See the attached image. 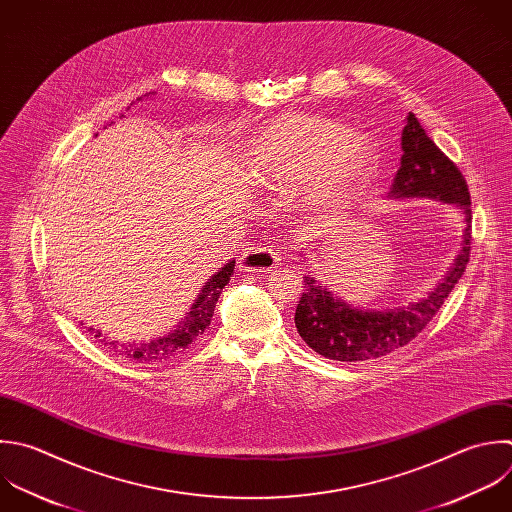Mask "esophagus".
Masks as SVG:
<instances>
[{
	"mask_svg": "<svg viewBox=\"0 0 512 512\" xmlns=\"http://www.w3.org/2000/svg\"><path fill=\"white\" fill-rule=\"evenodd\" d=\"M280 252L268 246H250L240 258V268L246 272H270L278 266Z\"/></svg>",
	"mask_w": 512,
	"mask_h": 512,
	"instance_id": "1",
	"label": "esophagus"
}]
</instances>
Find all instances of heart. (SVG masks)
Returning <instances> with one entry per match:
<instances>
[{
	"label": "heart",
	"instance_id": "1",
	"mask_svg": "<svg viewBox=\"0 0 512 512\" xmlns=\"http://www.w3.org/2000/svg\"><path fill=\"white\" fill-rule=\"evenodd\" d=\"M246 176L266 188H284L308 176L314 202L342 198L370 170L372 156L358 138H348L340 122L288 114L272 120L252 138L246 154Z\"/></svg>",
	"mask_w": 512,
	"mask_h": 512
}]
</instances>
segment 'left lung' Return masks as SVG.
<instances>
[{
  "instance_id": "left-lung-1",
  "label": "left lung",
  "mask_w": 512,
  "mask_h": 512,
  "mask_svg": "<svg viewBox=\"0 0 512 512\" xmlns=\"http://www.w3.org/2000/svg\"><path fill=\"white\" fill-rule=\"evenodd\" d=\"M400 168L390 186L392 198H438L464 214V246L448 276L424 300L388 312H362L334 298L314 278L304 276V292L294 322L302 340L318 354L340 362H364L386 356L414 340L436 316L470 258V192L456 164L426 136L414 114L402 130Z\"/></svg>"
}]
</instances>
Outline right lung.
<instances>
[{
  "mask_svg": "<svg viewBox=\"0 0 512 512\" xmlns=\"http://www.w3.org/2000/svg\"><path fill=\"white\" fill-rule=\"evenodd\" d=\"M234 266H236V260L228 262L220 272H216L210 278V282L204 286L202 294L198 296L196 304L192 306L188 318L172 334H168L164 338H158V340H152V342H140V344L116 342V340H100V342H104L108 348H112L120 356H126V358L136 360V362H146V364L166 362V360L182 354L210 326L216 302L222 294V288L230 282V278L234 274ZM88 332L94 334V338L102 336V332H98L96 328H88Z\"/></svg>",
  "mask_w": 512,
  "mask_h": 512,
  "instance_id": "1",
  "label": "right lung"
}]
</instances>
